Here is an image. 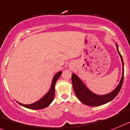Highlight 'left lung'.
I'll list each match as a JSON object with an SVG mask.
<instances>
[{"label":"left lung","instance_id":"left-lung-1","mask_svg":"<svg viewBox=\"0 0 130 130\" xmlns=\"http://www.w3.org/2000/svg\"><path fill=\"white\" fill-rule=\"evenodd\" d=\"M116 46L117 50H118V53H119V55H120L122 63H123V75H122L121 80L119 84H118L117 88L111 93L105 94V95H98V94H94V93H92L83 84V82L80 80V79L75 74H73L72 75V83L74 91L78 99L83 104L88 105V106H99V105H104V104L112 100L119 93V91L121 90V88L122 87V85H123V79H124V63H123L121 55L119 50H118L117 44Z\"/></svg>","mask_w":130,"mask_h":130}]
</instances>
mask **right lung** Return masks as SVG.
I'll list each match as a JSON object with an SVG mask.
<instances>
[{
	"label": "right lung",
	"instance_id": "right-lung-1",
	"mask_svg": "<svg viewBox=\"0 0 130 130\" xmlns=\"http://www.w3.org/2000/svg\"><path fill=\"white\" fill-rule=\"evenodd\" d=\"M61 74V72H58L56 73L55 74V75L54 76L53 79L52 84H51V88H50V91H48V93L43 96L41 99H40L39 101L36 102L34 103V104H30V105H25V104H21V103L18 102L20 105H22V106L28 108L30 109H44V108L47 107L48 105H50V104H51L53 102L54 99V97H55V84H56V81H57L58 79L60 77V75Z\"/></svg>",
	"mask_w": 130,
	"mask_h": 130
}]
</instances>
